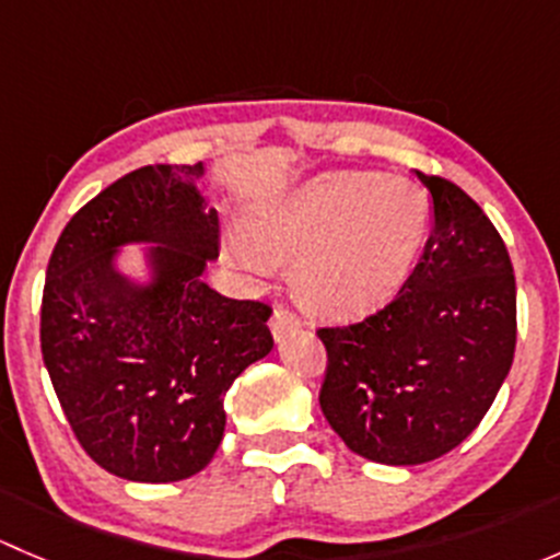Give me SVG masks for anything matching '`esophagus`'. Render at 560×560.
Segmentation results:
<instances>
[{
  "instance_id": "1",
  "label": "esophagus",
  "mask_w": 560,
  "mask_h": 560,
  "mask_svg": "<svg viewBox=\"0 0 560 560\" xmlns=\"http://www.w3.org/2000/svg\"><path fill=\"white\" fill-rule=\"evenodd\" d=\"M301 327H303L301 316L292 314L290 308H284V306H276L273 319H270V332L276 336V341H281V338L290 336V332H298Z\"/></svg>"
}]
</instances>
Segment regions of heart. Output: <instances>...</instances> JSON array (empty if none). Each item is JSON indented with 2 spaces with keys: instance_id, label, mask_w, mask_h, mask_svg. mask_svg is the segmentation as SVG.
<instances>
[{
  "instance_id": "heart-1",
  "label": "heart",
  "mask_w": 560,
  "mask_h": 560,
  "mask_svg": "<svg viewBox=\"0 0 560 560\" xmlns=\"http://www.w3.org/2000/svg\"><path fill=\"white\" fill-rule=\"evenodd\" d=\"M431 228L422 189L382 173H325L270 202L248 224L238 257L254 273L298 268L308 308L360 316L409 279Z\"/></svg>"
}]
</instances>
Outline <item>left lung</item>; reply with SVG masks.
Instances as JSON below:
<instances>
[{"label": "left lung", "instance_id": "obj_1", "mask_svg": "<svg viewBox=\"0 0 560 560\" xmlns=\"http://www.w3.org/2000/svg\"><path fill=\"white\" fill-rule=\"evenodd\" d=\"M431 191L420 262L382 312L322 327V415L352 453L417 466L455 450L488 415L515 358L512 259L482 208L453 180Z\"/></svg>", "mask_w": 560, "mask_h": 560}]
</instances>
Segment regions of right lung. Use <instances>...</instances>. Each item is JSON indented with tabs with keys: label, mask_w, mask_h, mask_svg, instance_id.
<instances>
[{
	"label": "right lung",
	"mask_w": 560,
	"mask_h": 560,
	"mask_svg": "<svg viewBox=\"0 0 560 560\" xmlns=\"http://www.w3.org/2000/svg\"><path fill=\"white\" fill-rule=\"evenodd\" d=\"M206 165L127 173L67 222L45 273L39 343L72 433L97 466L129 482L202 471L224 436V395L273 349L270 308L202 281L219 257ZM147 249L150 281L115 268Z\"/></svg>",
	"instance_id": "obj_1"
}]
</instances>
